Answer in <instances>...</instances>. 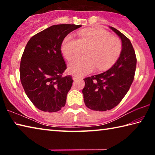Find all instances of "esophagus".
<instances>
[{"label":"esophagus","instance_id":"1","mask_svg":"<svg viewBox=\"0 0 155 155\" xmlns=\"http://www.w3.org/2000/svg\"><path fill=\"white\" fill-rule=\"evenodd\" d=\"M80 77H78V76H77V75H75V74H74V75H72V78H73V80H77V79H78V78H79Z\"/></svg>","mask_w":155,"mask_h":155}]
</instances>
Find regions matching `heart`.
<instances>
[{"label":"heart","mask_w":155,"mask_h":155,"mask_svg":"<svg viewBox=\"0 0 155 155\" xmlns=\"http://www.w3.org/2000/svg\"><path fill=\"white\" fill-rule=\"evenodd\" d=\"M86 50L85 57L77 58L68 64L71 74L83 76L98 70H106L117 61L122 51V42L117 37L102 29H87L78 33V39L68 35L63 41L61 52L68 60L79 55Z\"/></svg>","instance_id":"heart-1"}]
</instances>
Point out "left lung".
Here are the masks:
<instances>
[{
  "instance_id": "left-lung-1",
  "label": "left lung",
  "mask_w": 155,
  "mask_h": 155,
  "mask_svg": "<svg viewBox=\"0 0 155 155\" xmlns=\"http://www.w3.org/2000/svg\"><path fill=\"white\" fill-rule=\"evenodd\" d=\"M122 40V51L115 64L107 71L84 78V103L94 111H105L116 107L129 90L137 64L134 48L129 39L112 27Z\"/></svg>"
}]
</instances>
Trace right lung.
Wrapping results in <instances>:
<instances>
[{"label": "right lung", "instance_id": "add662e5", "mask_svg": "<svg viewBox=\"0 0 155 155\" xmlns=\"http://www.w3.org/2000/svg\"><path fill=\"white\" fill-rule=\"evenodd\" d=\"M81 25H57L33 35L20 66V81L28 98L41 111L56 112L65 106L72 76L63 77L66 64L61 46L64 38Z\"/></svg>", "mask_w": 155, "mask_h": 155}]
</instances>
